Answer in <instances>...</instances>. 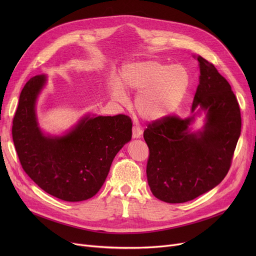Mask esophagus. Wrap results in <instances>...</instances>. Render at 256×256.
Wrapping results in <instances>:
<instances>
[{"instance_id": "34e87169", "label": "esophagus", "mask_w": 256, "mask_h": 256, "mask_svg": "<svg viewBox=\"0 0 256 256\" xmlns=\"http://www.w3.org/2000/svg\"><path fill=\"white\" fill-rule=\"evenodd\" d=\"M142 130L139 128V126H132V138H140L141 136H142Z\"/></svg>"}]
</instances>
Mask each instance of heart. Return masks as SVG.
Wrapping results in <instances>:
<instances>
[{
	"label": "heart",
	"instance_id": "heart-1",
	"mask_svg": "<svg viewBox=\"0 0 256 256\" xmlns=\"http://www.w3.org/2000/svg\"><path fill=\"white\" fill-rule=\"evenodd\" d=\"M191 84V74L184 65L144 60L124 65L119 83L112 80L109 90L113 98L120 102L126 100V91L138 93L135 106L140 117L158 121L178 109Z\"/></svg>",
	"mask_w": 256,
	"mask_h": 256
}]
</instances>
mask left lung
I'll return each instance as SVG.
<instances>
[{
    "instance_id": "8db88e82",
    "label": "left lung",
    "mask_w": 256,
    "mask_h": 256,
    "mask_svg": "<svg viewBox=\"0 0 256 256\" xmlns=\"http://www.w3.org/2000/svg\"><path fill=\"white\" fill-rule=\"evenodd\" d=\"M197 60L193 115L154 121L143 134L150 148L147 182L152 194L168 204L186 202L218 186L230 168L240 135V111L230 83L204 58ZM197 106L206 113V124L192 132Z\"/></svg>"
}]
</instances>
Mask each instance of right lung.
I'll use <instances>...</instances> for the list:
<instances>
[{
	"mask_svg": "<svg viewBox=\"0 0 256 256\" xmlns=\"http://www.w3.org/2000/svg\"><path fill=\"white\" fill-rule=\"evenodd\" d=\"M46 74L22 88L13 118L12 138L22 169L44 191L64 201L87 200L104 184L117 152L132 139L128 116L87 114L62 136L40 130L36 100Z\"/></svg>",
	"mask_w": 256,
	"mask_h": 256,
	"instance_id": "obj_1",
	"label": "right lung"
}]
</instances>
